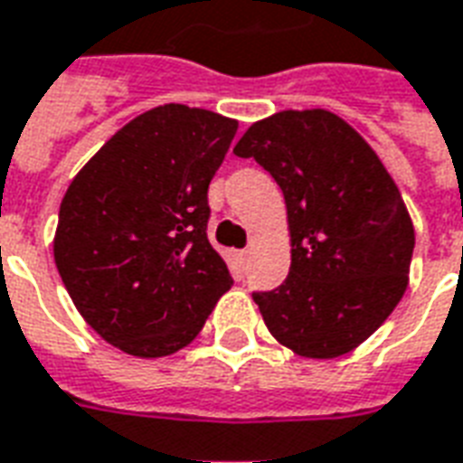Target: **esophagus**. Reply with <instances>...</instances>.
I'll use <instances>...</instances> for the list:
<instances>
[{"instance_id": "obj_1", "label": "esophagus", "mask_w": 463, "mask_h": 463, "mask_svg": "<svg viewBox=\"0 0 463 463\" xmlns=\"http://www.w3.org/2000/svg\"><path fill=\"white\" fill-rule=\"evenodd\" d=\"M249 256H251V251H249V249H244V251H236V259L241 260V263H246V260H249Z\"/></svg>"}]
</instances>
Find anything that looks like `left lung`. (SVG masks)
<instances>
[{"label":"left lung","instance_id":"8db88e82","mask_svg":"<svg viewBox=\"0 0 463 463\" xmlns=\"http://www.w3.org/2000/svg\"><path fill=\"white\" fill-rule=\"evenodd\" d=\"M285 197L290 273L253 293L276 342L305 359L354 351L408 290L415 227L378 153L329 109L253 121L234 146Z\"/></svg>","mask_w":463,"mask_h":463}]
</instances>
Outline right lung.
Returning <instances> with one entry per match:
<instances>
[{
  "label": "right lung",
  "mask_w": 463,
  "mask_h": 463,
  "mask_svg": "<svg viewBox=\"0 0 463 463\" xmlns=\"http://www.w3.org/2000/svg\"><path fill=\"white\" fill-rule=\"evenodd\" d=\"M239 121L161 104L114 134L72 178L53 259L104 342L137 359L170 356L200 335L232 288L207 239V187Z\"/></svg>",
  "instance_id": "right-lung-1"
}]
</instances>
